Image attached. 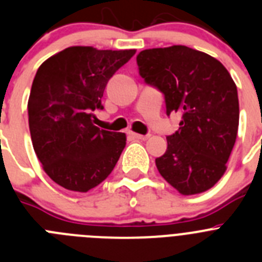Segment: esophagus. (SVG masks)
I'll return each mask as SVG.
<instances>
[{
	"mask_svg": "<svg viewBox=\"0 0 262 262\" xmlns=\"http://www.w3.org/2000/svg\"><path fill=\"white\" fill-rule=\"evenodd\" d=\"M129 135L135 139H139V140H147V139L149 138V135H140V134H135V133H129Z\"/></svg>",
	"mask_w": 262,
	"mask_h": 262,
	"instance_id": "esophagus-1",
	"label": "esophagus"
}]
</instances>
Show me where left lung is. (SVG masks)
Returning <instances> with one entry per match:
<instances>
[{"mask_svg":"<svg viewBox=\"0 0 262 262\" xmlns=\"http://www.w3.org/2000/svg\"><path fill=\"white\" fill-rule=\"evenodd\" d=\"M145 84L164 94L166 115L180 113V128L166 136L159 173L184 195L203 193L226 172L239 127V98L221 61L186 46L144 50L136 56Z\"/></svg>","mask_w":262,"mask_h":262,"instance_id":"obj_1","label":"left lung"}]
</instances>
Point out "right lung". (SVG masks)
<instances>
[{"instance_id": "add662e5", "label": "right lung", "mask_w": 262, "mask_h": 262, "mask_svg": "<svg viewBox=\"0 0 262 262\" xmlns=\"http://www.w3.org/2000/svg\"><path fill=\"white\" fill-rule=\"evenodd\" d=\"M135 50L68 47L46 60L32 81L29 126L34 151L52 181L86 193L108 177L126 135L99 129L93 111L108 80Z\"/></svg>"}]
</instances>
